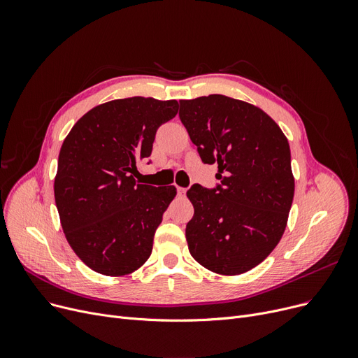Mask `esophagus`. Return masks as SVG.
I'll return each instance as SVG.
<instances>
[{
  "mask_svg": "<svg viewBox=\"0 0 358 358\" xmlns=\"http://www.w3.org/2000/svg\"><path fill=\"white\" fill-rule=\"evenodd\" d=\"M185 189H182V187H177V194L180 196V197H184L185 196Z\"/></svg>",
  "mask_w": 358,
  "mask_h": 358,
  "instance_id": "1",
  "label": "esophagus"
}]
</instances>
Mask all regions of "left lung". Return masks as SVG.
Returning <instances> with one entry per match:
<instances>
[{"instance_id": "8db88e82", "label": "left lung", "mask_w": 358, "mask_h": 358, "mask_svg": "<svg viewBox=\"0 0 358 358\" xmlns=\"http://www.w3.org/2000/svg\"><path fill=\"white\" fill-rule=\"evenodd\" d=\"M180 119L201 161L217 162L220 180L213 190L194 184L187 192L189 251L213 273H247L286 229L294 196L287 138L266 111L222 94L180 100Z\"/></svg>"}]
</instances>
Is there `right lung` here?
Wrapping results in <instances>:
<instances>
[{"mask_svg": "<svg viewBox=\"0 0 358 358\" xmlns=\"http://www.w3.org/2000/svg\"><path fill=\"white\" fill-rule=\"evenodd\" d=\"M177 113V100H113L87 111L65 138L55 203L68 243L92 271L126 275L152 252L177 189L141 184L134 173L150 157L157 129Z\"/></svg>", "mask_w": 358, "mask_h": 358, "instance_id": "obj_1", "label": "right lung"}]
</instances>
